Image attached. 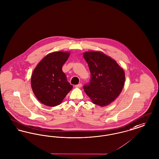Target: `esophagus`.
<instances>
[{
	"label": "esophagus",
	"instance_id": "esophagus-1",
	"mask_svg": "<svg viewBox=\"0 0 159 159\" xmlns=\"http://www.w3.org/2000/svg\"><path fill=\"white\" fill-rule=\"evenodd\" d=\"M82 86V84H78L75 85V88H81Z\"/></svg>",
	"mask_w": 159,
	"mask_h": 159
}]
</instances>
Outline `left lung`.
<instances>
[{
    "instance_id": "1",
    "label": "left lung",
    "mask_w": 159,
    "mask_h": 159,
    "mask_svg": "<svg viewBox=\"0 0 159 159\" xmlns=\"http://www.w3.org/2000/svg\"><path fill=\"white\" fill-rule=\"evenodd\" d=\"M83 56L91 77L89 83L84 86V92L93 104L106 106L121 93L125 82L124 70L102 52H86Z\"/></svg>"
}]
</instances>
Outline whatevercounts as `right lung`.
<instances>
[{"instance_id": "obj_1", "label": "right lung", "mask_w": 159, "mask_h": 159, "mask_svg": "<svg viewBox=\"0 0 159 159\" xmlns=\"http://www.w3.org/2000/svg\"><path fill=\"white\" fill-rule=\"evenodd\" d=\"M70 54L64 52L49 53L34 70L31 77L32 91L38 100L46 106L60 104L73 88L62 70Z\"/></svg>"}]
</instances>
